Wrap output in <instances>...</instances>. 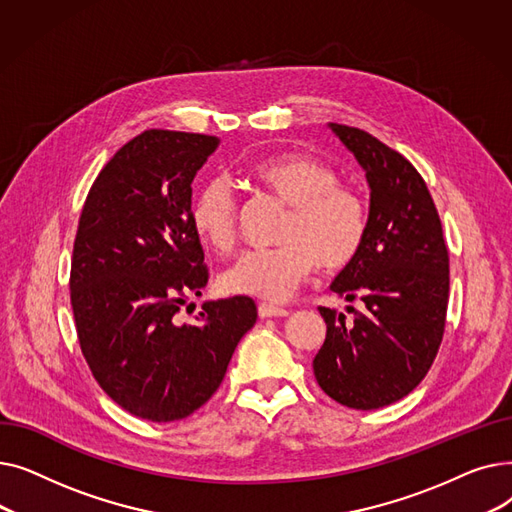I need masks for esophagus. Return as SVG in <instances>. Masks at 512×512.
<instances>
[{"label":"esophagus","instance_id":"34e87169","mask_svg":"<svg viewBox=\"0 0 512 512\" xmlns=\"http://www.w3.org/2000/svg\"><path fill=\"white\" fill-rule=\"evenodd\" d=\"M290 311L272 303H259V317H286Z\"/></svg>","mask_w":512,"mask_h":512}]
</instances>
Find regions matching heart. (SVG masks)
<instances>
[{
    "instance_id": "1",
    "label": "heart",
    "mask_w": 512,
    "mask_h": 512,
    "mask_svg": "<svg viewBox=\"0 0 512 512\" xmlns=\"http://www.w3.org/2000/svg\"><path fill=\"white\" fill-rule=\"evenodd\" d=\"M251 180L290 207L282 245L242 253L222 276V288L270 301L290 297L313 270H346L361 255L369 232V207L359 188L340 182L324 159L278 153L257 159ZM199 238L218 253L236 245V197L224 178L207 180L191 207Z\"/></svg>"
}]
</instances>
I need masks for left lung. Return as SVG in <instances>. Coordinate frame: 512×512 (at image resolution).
Masks as SVG:
<instances>
[{
	"mask_svg": "<svg viewBox=\"0 0 512 512\" xmlns=\"http://www.w3.org/2000/svg\"><path fill=\"white\" fill-rule=\"evenodd\" d=\"M365 170L371 205L361 255L332 290L363 311L319 307L328 334L313 359L319 388L357 411L405 398L432 367L448 309V247L432 195L411 161L369 132L330 124Z\"/></svg>",
	"mask_w": 512,
	"mask_h": 512,
	"instance_id": "1",
	"label": "left lung"
}]
</instances>
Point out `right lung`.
Returning <instances> with one entry per match:
<instances>
[{
    "label": "right lung",
    "instance_id": "add662e5",
    "mask_svg": "<svg viewBox=\"0 0 512 512\" xmlns=\"http://www.w3.org/2000/svg\"><path fill=\"white\" fill-rule=\"evenodd\" d=\"M218 145L207 134L141 132L103 166L78 220L70 303L80 351L101 390L141 419L201 409L257 321L249 297L209 301L193 324L176 317L209 280L191 184Z\"/></svg>",
    "mask_w": 512,
    "mask_h": 512
}]
</instances>
